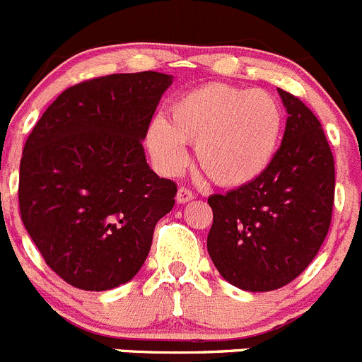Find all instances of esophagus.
Masks as SVG:
<instances>
[{
	"label": "esophagus",
	"instance_id": "obj_1",
	"mask_svg": "<svg viewBox=\"0 0 362 362\" xmlns=\"http://www.w3.org/2000/svg\"><path fill=\"white\" fill-rule=\"evenodd\" d=\"M192 199H194V194H192V192L188 190V188H185V187L179 188V190H177V195H175V201H177L179 204L190 203Z\"/></svg>",
	"mask_w": 362,
	"mask_h": 362
}]
</instances>
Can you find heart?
Returning <instances> with one entry per match:
<instances>
[{"label": "heart", "instance_id": "b5f03b06", "mask_svg": "<svg viewBox=\"0 0 362 362\" xmlns=\"http://www.w3.org/2000/svg\"><path fill=\"white\" fill-rule=\"evenodd\" d=\"M281 125V109L269 93L215 82L175 98L165 122H151L145 144L167 174L187 165L183 144L195 145L199 168L211 183L238 188L269 168Z\"/></svg>", "mask_w": 362, "mask_h": 362}]
</instances>
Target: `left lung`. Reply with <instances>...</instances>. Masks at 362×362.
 Masks as SVG:
<instances>
[{
    "mask_svg": "<svg viewBox=\"0 0 362 362\" xmlns=\"http://www.w3.org/2000/svg\"><path fill=\"white\" fill-rule=\"evenodd\" d=\"M287 109L284 140L253 183L208 197V253L221 276L250 293L280 289L314 260L330 228L334 156L320 120L278 89Z\"/></svg>",
    "mask_w": 362,
    "mask_h": 362,
    "instance_id": "left-lung-1",
    "label": "left lung"
}]
</instances>
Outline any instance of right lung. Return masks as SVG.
<instances>
[{
  "label": "right lung",
  "instance_id": "1",
  "mask_svg": "<svg viewBox=\"0 0 362 362\" xmlns=\"http://www.w3.org/2000/svg\"><path fill=\"white\" fill-rule=\"evenodd\" d=\"M172 75L116 73L62 91L19 165L23 224L69 285L109 291L141 269L177 187L151 170L145 140Z\"/></svg>",
  "mask_w": 362,
  "mask_h": 362
}]
</instances>
